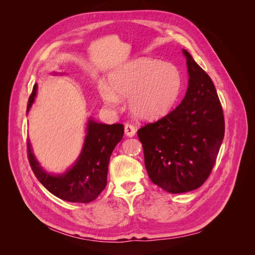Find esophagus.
I'll use <instances>...</instances> for the list:
<instances>
[{"label": "esophagus", "mask_w": 255, "mask_h": 255, "mask_svg": "<svg viewBox=\"0 0 255 255\" xmlns=\"http://www.w3.org/2000/svg\"><path fill=\"white\" fill-rule=\"evenodd\" d=\"M125 133L128 137H133L136 134V128L134 126L129 125V123H127L125 126Z\"/></svg>", "instance_id": "esophagus-1"}]
</instances>
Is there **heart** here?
<instances>
[{
    "instance_id": "obj_1",
    "label": "heart",
    "mask_w": 255,
    "mask_h": 255,
    "mask_svg": "<svg viewBox=\"0 0 255 255\" xmlns=\"http://www.w3.org/2000/svg\"><path fill=\"white\" fill-rule=\"evenodd\" d=\"M183 74L171 63L139 57L116 68L109 74V84L99 83V94L111 107L128 98V109L135 118L144 121L164 117L179 100Z\"/></svg>"
}]
</instances>
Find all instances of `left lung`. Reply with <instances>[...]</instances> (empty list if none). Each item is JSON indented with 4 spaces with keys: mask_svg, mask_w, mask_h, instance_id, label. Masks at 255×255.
Instances as JSON below:
<instances>
[{
    "mask_svg": "<svg viewBox=\"0 0 255 255\" xmlns=\"http://www.w3.org/2000/svg\"><path fill=\"white\" fill-rule=\"evenodd\" d=\"M188 87L181 104L138 129L151 181L170 194L199 188L210 175L225 136V118L208 74L183 49Z\"/></svg>",
    "mask_w": 255,
    "mask_h": 255,
    "instance_id": "1",
    "label": "left lung"
}]
</instances>
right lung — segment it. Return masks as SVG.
Listing matches in <instances>:
<instances>
[{
	"label": "right lung",
	"mask_w": 255,
	"mask_h": 255,
	"mask_svg": "<svg viewBox=\"0 0 255 255\" xmlns=\"http://www.w3.org/2000/svg\"><path fill=\"white\" fill-rule=\"evenodd\" d=\"M53 74L58 73L53 72ZM37 87L35 84L29 96L27 114L35 102ZM123 134L125 128L120 123L109 126L89 117L82 151L75 163L65 172L52 174L44 170L34 155L32 144L27 140L29 165L38 181L54 196L68 202L88 203L94 201L106 187L110 158Z\"/></svg>",
	"instance_id": "obj_1"
}]
</instances>
